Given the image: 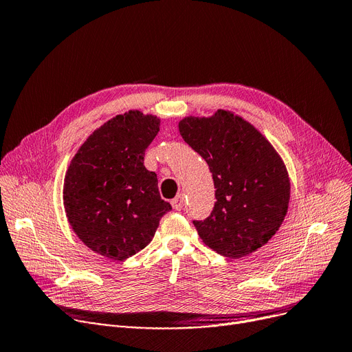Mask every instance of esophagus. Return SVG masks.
I'll use <instances>...</instances> for the list:
<instances>
[{
    "mask_svg": "<svg viewBox=\"0 0 352 352\" xmlns=\"http://www.w3.org/2000/svg\"><path fill=\"white\" fill-rule=\"evenodd\" d=\"M171 204H173V207L177 210V211H179V210H182V207H184V194H178L174 200L171 201Z\"/></svg>",
    "mask_w": 352,
    "mask_h": 352,
    "instance_id": "esophagus-1",
    "label": "esophagus"
}]
</instances>
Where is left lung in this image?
<instances>
[{"mask_svg": "<svg viewBox=\"0 0 352 352\" xmlns=\"http://www.w3.org/2000/svg\"><path fill=\"white\" fill-rule=\"evenodd\" d=\"M179 133L208 164L216 203L194 226L204 244L226 257L246 256L280 227L290 184L276 151L249 122L227 111L186 118Z\"/></svg>", "mask_w": 352, "mask_h": 352, "instance_id": "left-lung-1", "label": "left lung"}]
</instances>
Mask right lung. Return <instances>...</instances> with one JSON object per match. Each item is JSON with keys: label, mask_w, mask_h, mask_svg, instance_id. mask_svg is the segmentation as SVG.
Here are the masks:
<instances>
[{"label": "right lung", "mask_w": 352, "mask_h": 352, "mask_svg": "<svg viewBox=\"0 0 352 352\" xmlns=\"http://www.w3.org/2000/svg\"><path fill=\"white\" fill-rule=\"evenodd\" d=\"M160 119L129 111L91 133L72 160L63 200L69 223L89 249L113 261L141 252L171 211L157 174L144 165Z\"/></svg>", "instance_id": "right-lung-1"}]
</instances>
